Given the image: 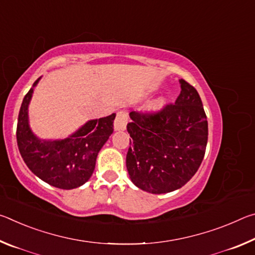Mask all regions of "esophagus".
Listing matches in <instances>:
<instances>
[{"label": "esophagus", "instance_id": "1", "mask_svg": "<svg viewBox=\"0 0 255 255\" xmlns=\"http://www.w3.org/2000/svg\"><path fill=\"white\" fill-rule=\"evenodd\" d=\"M128 124V114L125 110H120L117 112V117L115 119L114 128L116 131L125 130Z\"/></svg>", "mask_w": 255, "mask_h": 255}]
</instances>
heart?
Here are the masks:
<instances>
[{
  "label": "heart",
  "instance_id": "obj_1",
  "mask_svg": "<svg viewBox=\"0 0 255 255\" xmlns=\"http://www.w3.org/2000/svg\"><path fill=\"white\" fill-rule=\"evenodd\" d=\"M164 106V101L161 100V101H157L156 103H154L153 106V109H159V108H162Z\"/></svg>",
  "mask_w": 255,
  "mask_h": 255
}]
</instances>
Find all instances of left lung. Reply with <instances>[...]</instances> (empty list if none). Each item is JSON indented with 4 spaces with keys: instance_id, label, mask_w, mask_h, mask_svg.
<instances>
[{
    "instance_id": "left-lung-1",
    "label": "left lung",
    "mask_w": 255,
    "mask_h": 255,
    "mask_svg": "<svg viewBox=\"0 0 255 255\" xmlns=\"http://www.w3.org/2000/svg\"><path fill=\"white\" fill-rule=\"evenodd\" d=\"M174 105L153 115L130 112L128 174L137 188L161 195L182 188L204 159L208 123L197 90L180 80ZM133 143H131V141Z\"/></svg>"
}]
</instances>
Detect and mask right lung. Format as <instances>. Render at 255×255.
Wrapping results in <instances>:
<instances>
[{"instance_id":"1","label":"right lung","mask_w":255,"mask_h":255,"mask_svg":"<svg viewBox=\"0 0 255 255\" xmlns=\"http://www.w3.org/2000/svg\"><path fill=\"white\" fill-rule=\"evenodd\" d=\"M41 76L25 94L20 108L16 141L24 163L34 175L53 187L71 190L91 178L98 154L114 132L116 114L91 119L62 139H42L29 124V103Z\"/></svg>"}]
</instances>
